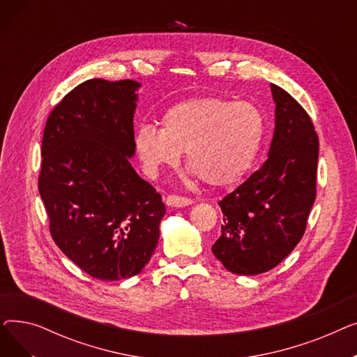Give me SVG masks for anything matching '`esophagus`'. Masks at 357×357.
Here are the masks:
<instances>
[{"mask_svg": "<svg viewBox=\"0 0 357 357\" xmlns=\"http://www.w3.org/2000/svg\"><path fill=\"white\" fill-rule=\"evenodd\" d=\"M194 201L191 198H185V197H179V195H169L166 198V204L167 207H175V208H182V207H188Z\"/></svg>", "mask_w": 357, "mask_h": 357, "instance_id": "34e87169", "label": "esophagus"}]
</instances>
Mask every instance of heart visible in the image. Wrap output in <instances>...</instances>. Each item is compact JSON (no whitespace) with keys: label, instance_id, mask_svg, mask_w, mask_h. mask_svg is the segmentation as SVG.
Segmentation results:
<instances>
[{"label":"heart","instance_id":"heart-1","mask_svg":"<svg viewBox=\"0 0 357 357\" xmlns=\"http://www.w3.org/2000/svg\"><path fill=\"white\" fill-rule=\"evenodd\" d=\"M265 117L252 102L215 97L167 108L160 128L140 126L135 135L143 171L158 176L185 153L186 167L211 186L236 183L253 165L265 137Z\"/></svg>","mask_w":357,"mask_h":357}]
</instances>
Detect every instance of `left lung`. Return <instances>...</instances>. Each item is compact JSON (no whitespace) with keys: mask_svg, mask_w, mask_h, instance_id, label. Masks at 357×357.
Wrapping results in <instances>:
<instances>
[{"mask_svg":"<svg viewBox=\"0 0 357 357\" xmlns=\"http://www.w3.org/2000/svg\"><path fill=\"white\" fill-rule=\"evenodd\" d=\"M275 128L266 162L218 205L221 234L213 245L222 266L259 275L279 265L301 240L315 199L318 137L305 109L271 84Z\"/></svg>","mask_w":357,"mask_h":357,"instance_id":"1","label":"left lung"}]
</instances>
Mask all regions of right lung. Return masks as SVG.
I'll return each instance as SVG.
<instances>
[{
	"label": "right lung",
	"mask_w": 357,
	"mask_h": 357,
	"mask_svg": "<svg viewBox=\"0 0 357 357\" xmlns=\"http://www.w3.org/2000/svg\"><path fill=\"white\" fill-rule=\"evenodd\" d=\"M137 81L88 79L47 119L39 192L56 245L100 280H121L152 257L166 213L162 197L142 179L135 156Z\"/></svg>",
	"instance_id": "right-lung-1"
}]
</instances>
